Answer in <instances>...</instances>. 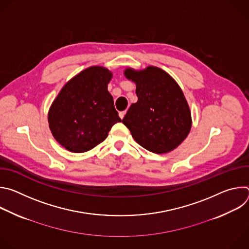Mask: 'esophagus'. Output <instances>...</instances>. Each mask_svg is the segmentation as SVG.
<instances>
[{
  "mask_svg": "<svg viewBox=\"0 0 249 249\" xmlns=\"http://www.w3.org/2000/svg\"><path fill=\"white\" fill-rule=\"evenodd\" d=\"M125 114H126V110H125V111H120V112H119V117H120L121 119H123L124 116H125Z\"/></svg>",
  "mask_w": 249,
  "mask_h": 249,
  "instance_id": "34e87169",
  "label": "esophagus"
}]
</instances>
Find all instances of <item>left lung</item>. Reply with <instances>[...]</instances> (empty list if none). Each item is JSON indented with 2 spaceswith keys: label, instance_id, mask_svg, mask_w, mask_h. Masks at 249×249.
Segmentation results:
<instances>
[{
  "label": "left lung",
  "instance_id": "obj_1",
  "mask_svg": "<svg viewBox=\"0 0 249 249\" xmlns=\"http://www.w3.org/2000/svg\"><path fill=\"white\" fill-rule=\"evenodd\" d=\"M125 77L136 84L138 101L128 109L122 123L137 143L155 154L178 147L191 129V112L177 83L163 70L126 69Z\"/></svg>",
  "mask_w": 249,
  "mask_h": 249
}]
</instances>
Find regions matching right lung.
Returning <instances> with one entry per match:
<instances>
[{
    "label": "right lung",
    "mask_w": 249,
    "mask_h": 249,
    "mask_svg": "<svg viewBox=\"0 0 249 249\" xmlns=\"http://www.w3.org/2000/svg\"><path fill=\"white\" fill-rule=\"evenodd\" d=\"M112 73L99 66L88 68L61 89L48 113L53 137L72 153H85L103 142L121 122L107 85Z\"/></svg>",
    "instance_id": "1"
}]
</instances>
